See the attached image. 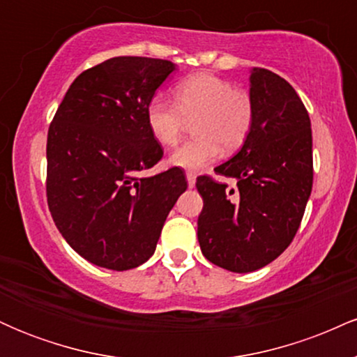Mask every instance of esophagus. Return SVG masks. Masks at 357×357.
<instances>
[{
    "label": "esophagus",
    "instance_id": "1",
    "mask_svg": "<svg viewBox=\"0 0 357 357\" xmlns=\"http://www.w3.org/2000/svg\"><path fill=\"white\" fill-rule=\"evenodd\" d=\"M186 179H188V186L195 188V184H196V174L192 173V171H188V173H186Z\"/></svg>",
    "mask_w": 357,
    "mask_h": 357
}]
</instances>
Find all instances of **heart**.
Wrapping results in <instances>:
<instances>
[{
  "label": "heart",
  "mask_w": 357,
  "mask_h": 357,
  "mask_svg": "<svg viewBox=\"0 0 357 357\" xmlns=\"http://www.w3.org/2000/svg\"><path fill=\"white\" fill-rule=\"evenodd\" d=\"M174 102L155 96L146 107L151 136L162 147L179 141L191 122L192 137L171 154V165L199 169L225 153L238 149L252 130L255 104L248 90L213 73H195L176 84Z\"/></svg>",
  "instance_id": "obj_1"
}]
</instances>
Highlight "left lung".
<instances>
[{
	"mask_svg": "<svg viewBox=\"0 0 357 357\" xmlns=\"http://www.w3.org/2000/svg\"><path fill=\"white\" fill-rule=\"evenodd\" d=\"M255 119L245 144L215 173L233 188L198 176L203 196L198 241L203 255L230 272L248 273L292 243L312 191V130L292 85L267 68H253Z\"/></svg>",
	"mask_w": 357,
	"mask_h": 357,
	"instance_id": "obj_1",
	"label": "left lung"
}]
</instances>
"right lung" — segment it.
I'll return each mask as SVG.
<instances>
[{
  "label": "right lung",
  "instance_id": "1",
  "mask_svg": "<svg viewBox=\"0 0 357 357\" xmlns=\"http://www.w3.org/2000/svg\"><path fill=\"white\" fill-rule=\"evenodd\" d=\"M174 65L114 56L82 72L47 139V202L67 243L90 264L129 270L153 255L188 181L181 167L137 176L161 161L146 107Z\"/></svg>",
  "mask_w": 357,
  "mask_h": 357
}]
</instances>
